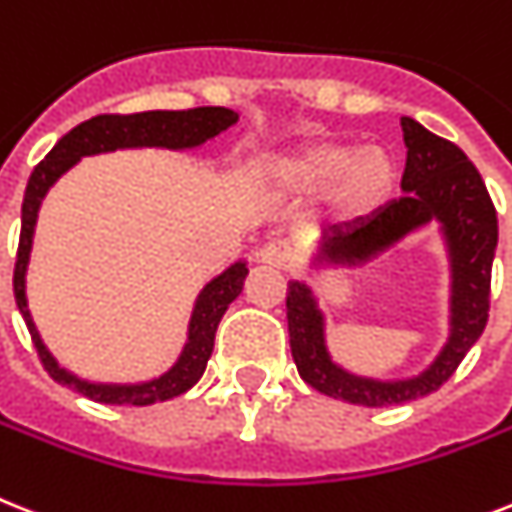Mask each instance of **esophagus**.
Instances as JSON below:
<instances>
[{
  "label": "esophagus",
  "mask_w": 512,
  "mask_h": 512,
  "mask_svg": "<svg viewBox=\"0 0 512 512\" xmlns=\"http://www.w3.org/2000/svg\"><path fill=\"white\" fill-rule=\"evenodd\" d=\"M257 263L268 265V268L292 270L297 268V255H294V249L286 242H270L268 247L257 252Z\"/></svg>",
  "instance_id": "obj_1"
}]
</instances>
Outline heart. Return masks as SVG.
Instances as JSON below:
<instances>
[{
  "instance_id": "obj_1",
  "label": "heart",
  "mask_w": 512,
  "mask_h": 512,
  "mask_svg": "<svg viewBox=\"0 0 512 512\" xmlns=\"http://www.w3.org/2000/svg\"><path fill=\"white\" fill-rule=\"evenodd\" d=\"M270 197L292 202L328 199L339 220H363L386 205L397 186V162L381 144L321 139L265 160Z\"/></svg>"
}]
</instances>
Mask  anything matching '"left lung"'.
<instances>
[{
	"instance_id": "left-lung-1",
	"label": "left lung",
	"mask_w": 512,
	"mask_h": 512,
	"mask_svg": "<svg viewBox=\"0 0 512 512\" xmlns=\"http://www.w3.org/2000/svg\"><path fill=\"white\" fill-rule=\"evenodd\" d=\"M407 162L400 199L376 213L318 236L307 265L318 273L371 265L410 236L436 226L450 270L447 339L429 365L397 378L363 376L336 363L326 339V310L307 281H289L286 321L289 344L302 381L350 405L384 407L436 392L455 373L465 352L479 342L489 318L497 213L479 170L460 147L431 134L418 120L402 118Z\"/></svg>"
}]
</instances>
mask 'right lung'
I'll use <instances>...</instances> for the list:
<instances>
[{"mask_svg":"<svg viewBox=\"0 0 512 512\" xmlns=\"http://www.w3.org/2000/svg\"><path fill=\"white\" fill-rule=\"evenodd\" d=\"M239 120V112L228 107H194V110H149L136 115H97L76 126L70 134L62 136L44 160L33 168L28 178L26 197H23V215H20V244L18 263H15V302L26 321L31 339L39 350L41 363L57 384L76 389L83 397L105 405H155V402L173 400L178 394L189 392L197 384L207 368V360L213 355L215 331L228 310V305L242 294L244 278H247V260H234L226 270H220L202 289H199L194 307H191L189 326H186V342L173 360L168 371L157 373L141 381H91L78 373L68 371L57 363V357L47 350L39 328L33 323L28 310L26 273L31 263L33 234L39 210L47 199L49 189L60 181L70 168H76L83 157L107 155L115 149H170V152H186L197 149L228 131Z\"/></svg>","mask_w":512,"mask_h":512,"instance_id":"right-lung-1","label":"right lung"}]
</instances>
